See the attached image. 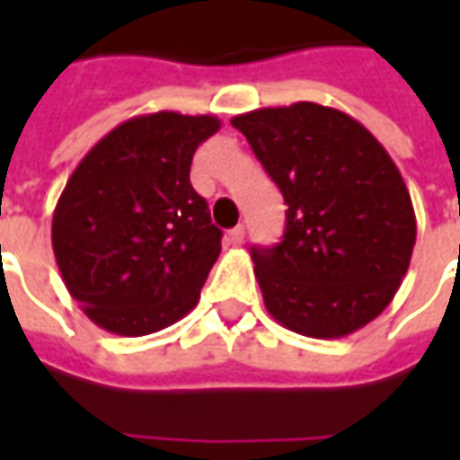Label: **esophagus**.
<instances>
[{"label":"esophagus","mask_w":460,"mask_h":460,"mask_svg":"<svg viewBox=\"0 0 460 460\" xmlns=\"http://www.w3.org/2000/svg\"><path fill=\"white\" fill-rule=\"evenodd\" d=\"M243 236H246L243 226H236V229H231L229 234H226V241H229L231 246H241V243H243Z\"/></svg>","instance_id":"esophagus-1"}]
</instances>
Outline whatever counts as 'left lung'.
Segmentation results:
<instances>
[{
    "label": "left lung",
    "instance_id": "obj_1",
    "mask_svg": "<svg viewBox=\"0 0 460 460\" xmlns=\"http://www.w3.org/2000/svg\"><path fill=\"white\" fill-rule=\"evenodd\" d=\"M231 125L288 204L280 243L251 249L266 310L305 338L365 328L392 303L416 243L394 160L355 118L308 101Z\"/></svg>",
    "mask_w": 460,
    "mask_h": 460
}]
</instances>
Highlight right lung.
<instances>
[{
	"label": "right lung",
	"instance_id": "add662e5",
	"mask_svg": "<svg viewBox=\"0 0 460 460\" xmlns=\"http://www.w3.org/2000/svg\"><path fill=\"white\" fill-rule=\"evenodd\" d=\"M214 115H137L93 145L58 197V270L98 328L142 338L190 313L221 231L190 181L191 157L219 130Z\"/></svg>",
	"mask_w": 460,
	"mask_h": 460
}]
</instances>
